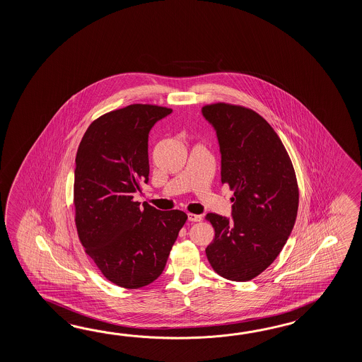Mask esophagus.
Returning a JSON list of instances; mask_svg holds the SVG:
<instances>
[{
  "label": "esophagus",
  "instance_id": "1",
  "mask_svg": "<svg viewBox=\"0 0 362 362\" xmlns=\"http://www.w3.org/2000/svg\"><path fill=\"white\" fill-rule=\"evenodd\" d=\"M187 218H189V221H192V223H199V221H202V216L195 215V214H189Z\"/></svg>",
  "mask_w": 362,
  "mask_h": 362
}]
</instances>
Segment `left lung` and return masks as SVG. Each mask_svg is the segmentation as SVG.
<instances>
[{
    "label": "left lung",
    "instance_id": "8db88e82",
    "mask_svg": "<svg viewBox=\"0 0 362 362\" xmlns=\"http://www.w3.org/2000/svg\"><path fill=\"white\" fill-rule=\"evenodd\" d=\"M221 151V182L234 197L233 218L208 214L215 238L208 262L221 277L246 282L267 269L291 234L299 207L293 162L269 123L251 108L206 105Z\"/></svg>",
    "mask_w": 362,
    "mask_h": 362
}]
</instances>
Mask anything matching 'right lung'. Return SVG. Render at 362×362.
Segmentation results:
<instances>
[{"label": "right lung", "mask_w": 362, "mask_h": 362, "mask_svg": "<svg viewBox=\"0 0 362 362\" xmlns=\"http://www.w3.org/2000/svg\"><path fill=\"white\" fill-rule=\"evenodd\" d=\"M172 108L133 103L97 117L78 145L74 182L77 235L100 273L124 288L165 268L187 215L133 200L148 181V132Z\"/></svg>", "instance_id": "obj_1"}]
</instances>
